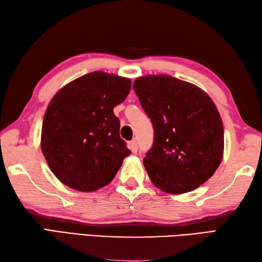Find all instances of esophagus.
<instances>
[{"label":"esophagus","mask_w":262,"mask_h":262,"mask_svg":"<svg viewBox=\"0 0 262 262\" xmlns=\"http://www.w3.org/2000/svg\"><path fill=\"white\" fill-rule=\"evenodd\" d=\"M128 147L133 151V153H136V151L138 150V144H137L136 141H132L128 144Z\"/></svg>","instance_id":"obj_1"}]
</instances>
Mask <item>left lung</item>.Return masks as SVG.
<instances>
[{
	"mask_svg": "<svg viewBox=\"0 0 262 262\" xmlns=\"http://www.w3.org/2000/svg\"><path fill=\"white\" fill-rule=\"evenodd\" d=\"M133 88L155 133L144 159L150 181L171 194L195 190L223 159V123L215 103L195 84L166 75L139 77Z\"/></svg>",
	"mask_w": 262,
	"mask_h": 262,
	"instance_id": "1",
	"label": "left lung"
}]
</instances>
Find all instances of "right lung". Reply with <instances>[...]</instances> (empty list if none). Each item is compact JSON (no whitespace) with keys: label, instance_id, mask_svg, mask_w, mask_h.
Listing matches in <instances>:
<instances>
[{"label":"right lung","instance_id":"1","mask_svg":"<svg viewBox=\"0 0 262 262\" xmlns=\"http://www.w3.org/2000/svg\"><path fill=\"white\" fill-rule=\"evenodd\" d=\"M130 79L94 71L54 95L43 117L41 149L64 185L94 192L111 183L130 154L119 136L115 106L123 102Z\"/></svg>","mask_w":262,"mask_h":262}]
</instances>
